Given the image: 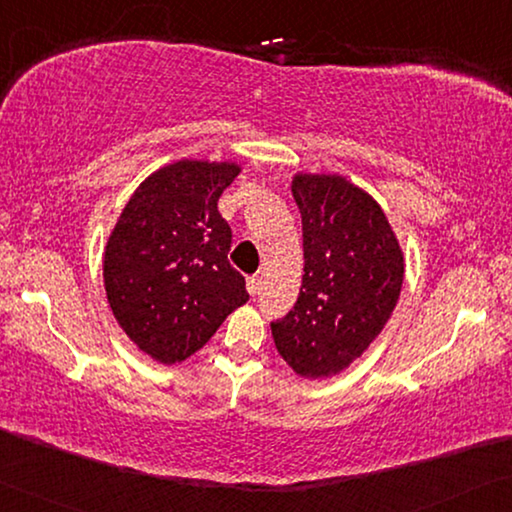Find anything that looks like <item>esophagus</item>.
Returning a JSON list of instances; mask_svg holds the SVG:
<instances>
[{
	"mask_svg": "<svg viewBox=\"0 0 512 512\" xmlns=\"http://www.w3.org/2000/svg\"><path fill=\"white\" fill-rule=\"evenodd\" d=\"M261 277H249V281H247V290H249V295L251 297H256L258 293H261Z\"/></svg>",
	"mask_w": 512,
	"mask_h": 512,
	"instance_id": "obj_1",
	"label": "esophagus"
}]
</instances>
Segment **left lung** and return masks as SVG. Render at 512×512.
<instances>
[{"instance_id":"8db88e82","label":"left lung","mask_w":512,"mask_h":512,"mask_svg":"<svg viewBox=\"0 0 512 512\" xmlns=\"http://www.w3.org/2000/svg\"><path fill=\"white\" fill-rule=\"evenodd\" d=\"M302 212V288L272 322L279 355L304 377H329L361 357L387 325L403 286V251L382 208L341 176H295Z\"/></svg>"}]
</instances>
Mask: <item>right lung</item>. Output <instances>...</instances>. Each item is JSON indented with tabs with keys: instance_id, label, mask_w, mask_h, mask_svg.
Returning a JSON list of instances; mask_svg holds the SVG:
<instances>
[{
	"instance_id": "add662e5",
	"label": "right lung",
	"mask_w": 512,
	"mask_h": 512,
	"mask_svg": "<svg viewBox=\"0 0 512 512\" xmlns=\"http://www.w3.org/2000/svg\"><path fill=\"white\" fill-rule=\"evenodd\" d=\"M238 174L229 162L169 164L139 185L109 235V306L162 364L194 355L249 300L245 277L229 263L231 226L217 210Z\"/></svg>"
}]
</instances>
